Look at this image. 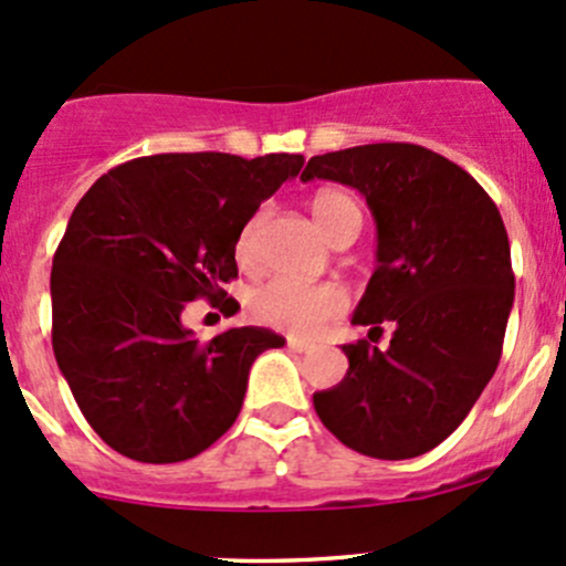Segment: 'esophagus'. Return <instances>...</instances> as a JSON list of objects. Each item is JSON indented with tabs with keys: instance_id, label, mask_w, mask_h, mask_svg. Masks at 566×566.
I'll return each instance as SVG.
<instances>
[{
	"instance_id": "1",
	"label": "esophagus",
	"mask_w": 566,
	"mask_h": 566,
	"mask_svg": "<svg viewBox=\"0 0 566 566\" xmlns=\"http://www.w3.org/2000/svg\"><path fill=\"white\" fill-rule=\"evenodd\" d=\"M287 347H290V350L310 353L315 345H312V342H306V339H301V336H287Z\"/></svg>"
}]
</instances>
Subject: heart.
<instances>
[{"instance_id":"b5f03b06","label":"heart","mask_w":566,"mask_h":566,"mask_svg":"<svg viewBox=\"0 0 566 566\" xmlns=\"http://www.w3.org/2000/svg\"><path fill=\"white\" fill-rule=\"evenodd\" d=\"M347 210L358 208L353 202V197H347L345 191L325 188V191H317L315 199H312V213H315L317 224L328 232V238L334 235ZM260 221V216L249 219L241 238H238L235 254L243 265H249L254 260ZM345 306L347 298L342 293V287H336V284L304 282V279L290 276L268 279L260 287L251 290L249 295V312L256 323L271 325V328L279 331H290V334H315L328 319L339 317L345 312Z\"/></svg>"}]
</instances>
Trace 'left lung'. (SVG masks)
<instances>
[{
    "label": "left lung",
    "instance_id": "obj_1",
    "mask_svg": "<svg viewBox=\"0 0 566 566\" xmlns=\"http://www.w3.org/2000/svg\"><path fill=\"white\" fill-rule=\"evenodd\" d=\"M353 186L378 224V268L353 323L391 325L386 350L342 345L347 375L312 397L345 447L408 460L447 441L501 361L515 301L499 208L465 169L408 142L310 158L301 180Z\"/></svg>",
    "mask_w": 566,
    "mask_h": 566
}]
</instances>
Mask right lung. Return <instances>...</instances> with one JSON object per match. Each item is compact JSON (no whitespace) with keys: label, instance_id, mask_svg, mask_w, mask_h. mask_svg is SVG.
Here are the masks:
<instances>
[{"label":"right lung","instance_id":"obj_1","mask_svg":"<svg viewBox=\"0 0 566 566\" xmlns=\"http://www.w3.org/2000/svg\"><path fill=\"white\" fill-rule=\"evenodd\" d=\"M301 167L290 153H161L108 169L76 205L51 265V345L114 452L180 462L235 424L251 364L284 339L247 325L199 342L180 315L197 298L235 315L221 284L238 238Z\"/></svg>","mask_w":566,"mask_h":566}]
</instances>
